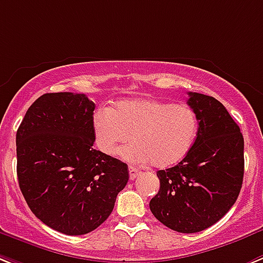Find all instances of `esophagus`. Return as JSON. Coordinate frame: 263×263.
Here are the masks:
<instances>
[{"label": "esophagus", "mask_w": 263, "mask_h": 263, "mask_svg": "<svg viewBox=\"0 0 263 263\" xmlns=\"http://www.w3.org/2000/svg\"><path fill=\"white\" fill-rule=\"evenodd\" d=\"M139 174H140V171H139L138 168H135V167H129V179L131 180H134L136 178V176L139 175Z\"/></svg>", "instance_id": "obj_1"}]
</instances>
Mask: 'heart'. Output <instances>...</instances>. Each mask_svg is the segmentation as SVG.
Listing matches in <instances>:
<instances>
[{"label": "heart", "instance_id": "1", "mask_svg": "<svg viewBox=\"0 0 263 263\" xmlns=\"http://www.w3.org/2000/svg\"><path fill=\"white\" fill-rule=\"evenodd\" d=\"M199 121L193 108L155 99L121 100L114 108H101L92 118L95 144L114 156L121 144L135 143L121 151L132 163L151 162L158 168L179 163L193 148Z\"/></svg>", "mask_w": 263, "mask_h": 263}]
</instances>
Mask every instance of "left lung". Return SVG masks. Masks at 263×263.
I'll return each mask as SVG.
<instances>
[{
  "label": "left lung",
  "instance_id": "8db88e82",
  "mask_svg": "<svg viewBox=\"0 0 263 263\" xmlns=\"http://www.w3.org/2000/svg\"><path fill=\"white\" fill-rule=\"evenodd\" d=\"M199 129L193 148L171 168L156 173L160 182L149 210L178 233H198L230 210L243 182V136L224 105L213 96L189 92Z\"/></svg>",
  "mask_w": 263,
  "mask_h": 263
}]
</instances>
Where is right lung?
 Returning a JSON list of instances; mask_svg holds the SVG:
<instances>
[{
  "mask_svg": "<svg viewBox=\"0 0 263 263\" xmlns=\"http://www.w3.org/2000/svg\"><path fill=\"white\" fill-rule=\"evenodd\" d=\"M93 111L84 93H45L15 135L17 176L28 206L67 235L98 229L129 179L125 163L93 148Z\"/></svg>",
  "mask_w": 263,
  "mask_h": 263,
  "instance_id": "right-lung-1",
  "label": "right lung"
}]
</instances>
